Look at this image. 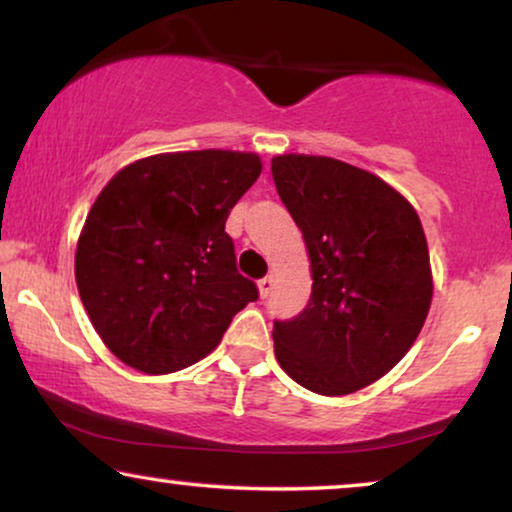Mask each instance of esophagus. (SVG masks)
I'll list each match as a JSON object with an SVG mask.
<instances>
[{"mask_svg": "<svg viewBox=\"0 0 512 512\" xmlns=\"http://www.w3.org/2000/svg\"><path fill=\"white\" fill-rule=\"evenodd\" d=\"M272 289H275V277H272V275L263 277L261 282H258V291H261V298H268Z\"/></svg>", "mask_w": 512, "mask_h": 512, "instance_id": "1", "label": "esophagus"}]
</instances>
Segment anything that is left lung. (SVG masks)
Here are the masks:
<instances>
[{"mask_svg": "<svg viewBox=\"0 0 512 512\" xmlns=\"http://www.w3.org/2000/svg\"><path fill=\"white\" fill-rule=\"evenodd\" d=\"M272 179L312 265L310 303L272 328L275 356L314 394H352L403 359L429 314L422 221L380 177L335 158L277 156Z\"/></svg>", "mask_w": 512, "mask_h": 512, "instance_id": "8db88e82", "label": "left lung"}]
</instances>
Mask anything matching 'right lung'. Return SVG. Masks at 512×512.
Instances as JSON below:
<instances>
[{"instance_id": "1", "label": "right lung", "mask_w": 512, "mask_h": 512, "mask_svg": "<svg viewBox=\"0 0 512 512\" xmlns=\"http://www.w3.org/2000/svg\"><path fill=\"white\" fill-rule=\"evenodd\" d=\"M258 174L256 153H160L102 188L74 270L95 331L123 363L149 375L193 366L258 298L226 233L230 209Z\"/></svg>"}]
</instances>
